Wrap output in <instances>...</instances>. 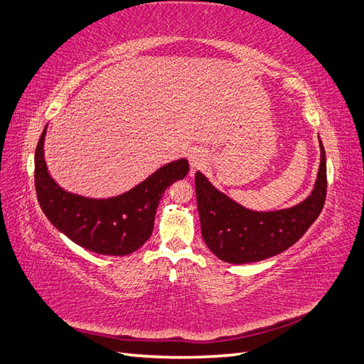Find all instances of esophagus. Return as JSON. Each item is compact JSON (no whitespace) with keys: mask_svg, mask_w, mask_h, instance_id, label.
Here are the masks:
<instances>
[{"mask_svg":"<svg viewBox=\"0 0 364 364\" xmlns=\"http://www.w3.org/2000/svg\"><path fill=\"white\" fill-rule=\"evenodd\" d=\"M205 152L200 149V148H193L190 152H188V161L191 165V169L195 171V169H199L203 168L204 164H205Z\"/></svg>","mask_w":364,"mask_h":364,"instance_id":"esophagus-1","label":"esophagus"}]
</instances>
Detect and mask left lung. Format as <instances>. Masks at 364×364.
Returning a JSON list of instances; mask_svg holds the SVG:
<instances>
[{
	"instance_id": "obj_1",
	"label": "left lung",
	"mask_w": 364,
	"mask_h": 364,
	"mask_svg": "<svg viewBox=\"0 0 364 364\" xmlns=\"http://www.w3.org/2000/svg\"><path fill=\"white\" fill-rule=\"evenodd\" d=\"M321 164L311 195L304 203L276 212H254L218 191L203 173H196V200L200 232L207 247L223 262H262L291 247L322 212L327 195L326 151L319 140Z\"/></svg>"
}]
</instances>
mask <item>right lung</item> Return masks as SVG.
Instances as JSON below:
<instances>
[{"mask_svg": "<svg viewBox=\"0 0 364 364\" xmlns=\"http://www.w3.org/2000/svg\"><path fill=\"white\" fill-rule=\"evenodd\" d=\"M46 127L36 148V193L48 220L76 245L102 255H129L141 247L154 229L156 210L165 190L188 174L179 159L159 168L123 195L90 199L73 195L53 181L43 159Z\"/></svg>", "mask_w": 364, "mask_h": 364, "instance_id": "add662e5", "label": "right lung"}]
</instances>
